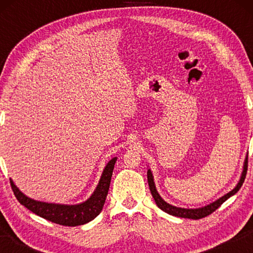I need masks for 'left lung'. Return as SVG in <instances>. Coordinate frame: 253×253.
Here are the masks:
<instances>
[{
    "mask_svg": "<svg viewBox=\"0 0 253 253\" xmlns=\"http://www.w3.org/2000/svg\"><path fill=\"white\" fill-rule=\"evenodd\" d=\"M247 170H248V155H247L246 160H245V164H243V170H242L241 177H240L237 186H235L232 191H230L229 193H226L225 195L222 196V198L217 199L216 201H214V202L210 203L209 205H205V207L199 208V209L177 208V207H174V205H172V204H169L168 202H165V201L161 198V195L158 194V192L156 190V186H155V183H154V177H153V174H152L151 169L147 170V181H148L149 190H151V193L153 195V198H154V200H155L157 207L160 208L161 210H163L164 212L169 213V214H170V215H174V216L184 217V219L199 220V219H202V217L210 215V214L213 213L216 209H219L221 207V204H223L226 200L237 193V192L240 190V187L242 186L243 182H245Z\"/></svg>",
    "mask_w": 253,
    "mask_h": 253,
    "instance_id": "8db88e82",
    "label": "left lung"
}]
</instances>
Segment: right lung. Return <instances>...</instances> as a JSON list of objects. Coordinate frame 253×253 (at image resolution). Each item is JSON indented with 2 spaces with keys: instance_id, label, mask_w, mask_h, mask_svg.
<instances>
[{
  "instance_id": "add662e5",
  "label": "right lung",
  "mask_w": 253,
  "mask_h": 253,
  "mask_svg": "<svg viewBox=\"0 0 253 253\" xmlns=\"http://www.w3.org/2000/svg\"><path fill=\"white\" fill-rule=\"evenodd\" d=\"M116 161L117 157H114L108 162V164L106 165L104 172L101 174V177L95 192L87 201L80 204H55L30 199L15 186L12 178H10L11 187L13 190L15 198L18 199L21 204L24 205L25 208L34 214L43 217L45 220L66 226L85 224L95 219L98 214L101 212L102 208H104L107 194H108L109 191L111 175H113L114 166Z\"/></svg>"
}]
</instances>
